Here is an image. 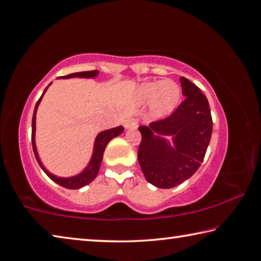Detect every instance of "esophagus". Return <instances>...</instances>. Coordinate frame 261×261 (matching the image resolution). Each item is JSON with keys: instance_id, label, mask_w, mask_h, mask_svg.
Segmentation results:
<instances>
[{"instance_id": "34e87169", "label": "esophagus", "mask_w": 261, "mask_h": 261, "mask_svg": "<svg viewBox=\"0 0 261 261\" xmlns=\"http://www.w3.org/2000/svg\"><path fill=\"white\" fill-rule=\"evenodd\" d=\"M138 123L135 120V118H127V120L124 122V127L126 130H131V129H136Z\"/></svg>"}]
</instances>
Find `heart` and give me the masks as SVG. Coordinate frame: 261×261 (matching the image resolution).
<instances>
[{
	"label": "heart",
	"instance_id": "b5f03b06",
	"mask_svg": "<svg viewBox=\"0 0 261 261\" xmlns=\"http://www.w3.org/2000/svg\"><path fill=\"white\" fill-rule=\"evenodd\" d=\"M135 101L138 105L149 102L151 113L155 117H166L174 112L180 99V88L173 81H158L143 83L136 88Z\"/></svg>",
	"mask_w": 261,
	"mask_h": 261
}]
</instances>
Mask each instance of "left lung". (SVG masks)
Returning <instances> with one entry per match:
<instances>
[{
  "label": "left lung",
  "mask_w": 261,
  "mask_h": 261,
  "mask_svg": "<svg viewBox=\"0 0 261 261\" xmlns=\"http://www.w3.org/2000/svg\"><path fill=\"white\" fill-rule=\"evenodd\" d=\"M185 100L166 120L139 126L138 161L148 183L171 189L196 173L208 147L213 122L206 96L180 77ZM169 136L172 143L167 139Z\"/></svg>",
  "instance_id": "obj_1"
}]
</instances>
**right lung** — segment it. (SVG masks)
<instances>
[{
	"label": "right lung",
	"instance_id": "right-lung-1",
	"mask_svg": "<svg viewBox=\"0 0 261 261\" xmlns=\"http://www.w3.org/2000/svg\"><path fill=\"white\" fill-rule=\"evenodd\" d=\"M98 74H99L98 70H94V71H84V72L71 73V74H68V76L59 77L57 79H69V78L94 79L98 77ZM50 85H51V83L45 88V91H43L42 95L40 96V99L38 100V102H37V105H35V108H34L33 118H32V146H33L34 155H35V159H37L39 166L41 167V169L45 171L48 177H49L51 180H54L55 183L61 185V187H63L65 189H70V190L82 189L85 187V185L90 184L91 182H93L94 178L96 177V175H98V173H99L106 146H107V144L113 138L120 136L122 132L124 131V127L120 125V126L113 127V129L101 131L98 135H96L95 139H94V144H93V152H92L90 161H88L87 166L84 168V169L79 174L73 175V176H69V177H62V176H57V175H54L53 173H50V171L48 170L47 168L43 166V163L41 162V159L38 154L37 145H35V130H37V126H35V124H37L38 107H39V105H40L43 95H45V93H46V91L48 90V87H49Z\"/></svg>",
	"mask_w": 261,
	"mask_h": 261
}]
</instances>
